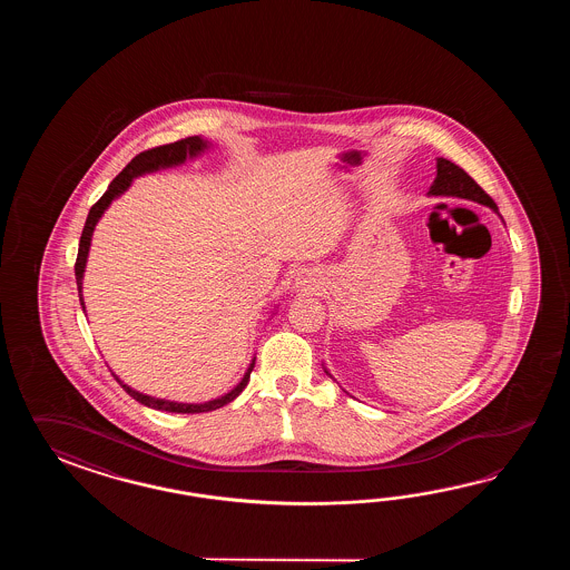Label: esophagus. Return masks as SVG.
Listing matches in <instances>:
<instances>
[{"mask_svg":"<svg viewBox=\"0 0 570 570\" xmlns=\"http://www.w3.org/2000/svg\"><path fill=\"white\" fill-rule=\"evenodd\" d=\"M295 287L299 291L312 289V277L307 273H302L295 277Z\"/></svg>","mask_w":570,"mask_h":570,"instance_id":"obj_1","label":"esophagus"}]
</instances>
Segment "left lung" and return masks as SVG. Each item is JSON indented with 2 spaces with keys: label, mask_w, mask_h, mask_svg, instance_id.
Listing matches in <instances>:
<instances>
[{
  "label": "left lung",
  "mask_w": 570,
  "mask_h": 570,
  "mask_svg": "<svg viewBox=\"0 0 570 570\" xmlns=\"http://www.w3.org/2000/svg\"><path fill=\"white\" fill-rule=\"evenodd\" d=\"M436 179L432 183L428 195H434V197H461L466 202H474V204H481V206L491 207L499 216V209H497L495 202L484 194L483 189L476 185L471 175H466L464 170L450 163L449 158H436ZM501 218V216H499ZM326 371V368H324ZM326 375H330L326 371ZM332 376V375H330Z\"/></svg>",
  "instance_id": "8db88e82"
}]
</instances>
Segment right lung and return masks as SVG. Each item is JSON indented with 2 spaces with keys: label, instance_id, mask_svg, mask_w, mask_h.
Listing matches in <instances>:
<instances>
[{
  "label": "right lung",
  "instance_id": "right-lung-1",
  "mask_svg": "<svg viewBox=\"0 0 570 570\" xmlns=\"http://www.w3.org/2000/svg\"><path fill=\"white\" fill-rule=\"evenodd\" d=\"M209 146H212V142H207L202 136H189V138L177 140V142H173V145L150 148V150L140 153L138 157H134L132 160L126 165V169L121 170L120 175H118L114 181L109 183L108 191L101 195V199L97 202L96 206L89 209V216H87L86 226H83V234H81V240H79V253H77V263H75V279H77L79 302H81L83 309H86V302H83V273H86L91 236H94V230H96L97 222L106 214V209L111 206V202L118 199V197L132 185L136 177H142V175H148V173H157V170L170 169V167H179L187 158L202 157ZM255 361L256 356L250 361V364H248L243 381H240L236 387L228 391L226 395H222V397L204 401V403H181V401L158 400V397L146 395V393H140V391H136V389L130 387V385H126L124 381L118 379L116 373H114V376L118 379V383H120L124 391H126L130 397H134L138 403H142L146 407H153V410H158V412L204 413L214 412V410H219V407L228 405L230 401L236 400V397L243 393L244 387H246L248 381H250V373H253V368H255Z\"/></svg>",
  "mask_w": 570,
  "mask_h": 570
}]
</instances>
